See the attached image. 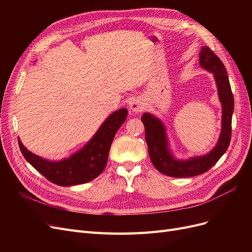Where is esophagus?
<instances>
[{
    "instance_id": "34e87169",
    "label": "esophagus",
    "mask_w": 252,
    "mask_h": 252,
    "mask_svg": "<svg viewBox=\"0 0 252 252\" xmlns=\"http://www.w3.org/2000/svg\"><path fill=\"white\" fill-rule=\"evenodd\" d=\"M130 111L134 113H139L144 109V105L140 100H134L130 103Z\"/></svg>"
}]
</instances>
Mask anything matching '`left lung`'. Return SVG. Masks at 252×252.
I'll use <instances>...</instances> for the list:
<instances>
[{
	"label": "left lung",
	"instance_id": "1",
	"mask_svg": "<svg viewBox=\"0 0 252 252\" xmlns=\"http://www.w3.org/2000/svg\"><path fill=\"white\" fill-rule=\"evenodd\" d=\"M199 63L201 67L214 73L222 107L220 136L213 150L188 160H178L171 155L168 148L165 127L160 119L150 113H144L141 118L145 126V138L150 159L158 171L168 177L189 178L205 173L219 161L230 145L234 97L226 67L215 53L205 46L199 53Z\"/></svg>",
	"mask_w": 252,
	"mask_h": 252
}]
</instances>
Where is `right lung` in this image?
<instances>
[{"label": "right lung", "instance_id": "add662e5", "mask_svg": "<svg viewBox=\"0 0 252 252\" xmlns=\"http://www.w3.org/2000/svg\"><path fill=\"white\" fill-rule=\"evenodd\" d=\"M127 116V109L113 112L103 123L86 146L67 159L49 161L26 149L18 139L22 155L39 174L59 186L67 187L85 184L96 179L107 164L111 143L118 128Z\"/></svg>", "mask_w": 252, "mask_h": 252}]
</instances>
